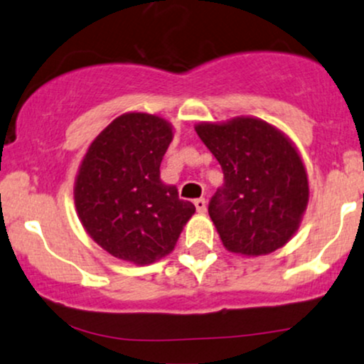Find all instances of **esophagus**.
<instances>
[{
    "instance_id": "obj_1",
    "label": "esophagus",
    "mask_w": 364,
    "mask_h": 364,
    "mask_svg": "<svg viewBox=\"0 0 364 364\" xmlns=\"http://www.w3.org/2000/svg\"><path fill=\"white\" fill-rule=\"evenodd\" d=\"M194 206H196V209H198L199 213H206V208H208L206 199H203V198L196 199V200H194Z\"/></svg>"
}]
</instances>
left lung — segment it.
I'll use <instances>...</instances> for the list:
<instances>
[{
	"instance_id": "1",
	"label": "left lung",
	"mask_w": 364,
	"mask_h": 364,
	"mask_svg": "<svg viewBox=\"0 0 364 364\" xmlns=\"http://www.w3.org/2000/svg\"><path fill=\"white\" fill-rule=\"evenodd\" d=\"M196 132L223 170L209 216L226 250L271 254L289 242L309 204V178L288 136L257 117L200 122Z\"/></svg>"
}]
</instances>
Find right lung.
Wrapping results in <instances>:
<instances>
[{"instance_id":"add662e5","label":"right lung","mask_w":364,"mask_h":364,"mask_svg":"<svg viewBox=\"0 0 364 364\" xmlns=\"http://www.w3.org/2000/svg\"><path fill=\"white\" fill-rule=\"evenodd\" d=\"M173 138L158 115L127 112L90 144L75 181V206L90 237L114 257L144 266L173 250L194 204L160 178Z\"/></svg>"}]
</instances>
